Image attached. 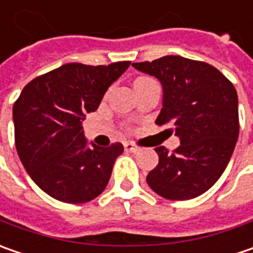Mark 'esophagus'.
Returning a JSON list of instances; mask_svg holds the SVG:
<instances>
[{
  "label": "esophagus",
  "instance_id": "esophagus-1",
  "mask_svg": "<svg viewBox=\"0 0 253 253\" xmlns=\"http://www.w3.org/2000/svg\"><path fill=\"white\" fill-rule=\"evenodd\" d=\"M124 146H125V151L131 152V153H136V152L141 151V148H139L138 145L132 143V142H126V143H125Z\"/></svg>",
  "mask_w": 253,
  "mask_h": 253
}]
</instances>
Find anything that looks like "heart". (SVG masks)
<instances>
[{
  "label": "heart",
  "instance_id": "b5f03b06",
  "mask_svg": "<svg viewBox=\"0 0 253 253\" xmlns=\"http://www.w3.org/2000/svg\"><path fill=\"white\" fill-rule=\"evenodd\" d=\"M145 80H151V79H143V77H142V79H138V80H136L135 83H139V82H145Z\"/></svg>",
  "mask_w": 253,
  "mask_h": 253
}]
</instances>
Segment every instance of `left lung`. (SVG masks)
Instances as JSON below:
<instances>
[{
    "instance_id": "8db88e82",
    "label": "left lung",
    "mask_w": 253,
    "mask_h": 253,
    "mask_svg": "<svg viewBox=\"0 0 253 253\" xmlns=\"http://www.w3.org/2000/svg\"><path fill=\"white\" fill-rule=\"evenodd\" d=\"M155 76L163 87L158 125H171L180 146L173 153L156 148L159 163L146 176L156 194L190 200L206 193L221 177L238 139V95L214 66L181 56L132 63Z\"/></svg>"
}]
</instances>
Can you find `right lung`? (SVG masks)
I'll return each mask as SVG.
<instances>
[{"mask_svg": "<svg viewBox=\"0 0 253 253\" xmlns=\"http://www.w3.org/2000/svg\"><path fill=\"white\" fill-rule=\"evenodd\" d=\"M129 64H63L26 84L15 101L19 159L31 179L50 197L80 204L107 187L124 146L120 142L108 148L88 145L82 122L87 112L98 108L108 87Z\"/></svg>", "mask_w": 253, "mask_h": 253, "instance_id": "add662e5", "label": "right lung"}]
</instances>
